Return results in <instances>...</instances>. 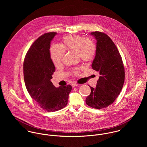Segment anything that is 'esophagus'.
I'll return each mask as SVG.
<instances>
[{
    "instance_id": "obj_1",
    "label": "esophagus",
    "mask_w": 147,
    "mask_h": 147,
    "mask_svg": "<svg viewBox=\"0 0 147 147\" xmlns=\"http://www.w3.org/2000/svg\"><path fill=\"white\" fill-rule=\"evenodd\" d=\"M71 85H72V87H75V86H78V85H79L78 84H77V83H72Z\"/></svg>"
}]
</instances>
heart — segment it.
I'll return each mask as SVG.
<instances>
[{"label": "heart", "instance_id": "b5f03b06", "mask_svg": "<svg viewBox=\"0 0 147 147\" xmlns=\"http://www.w3.org/2000/svg\"><path fill=\"white\" fill-rule=\"evenodd\" d=\"M76 52L80 59L84 62H90L94 57L96 52V45L91 38H85L79 35H69L64 37L61 46L53 45L50 49L51 57L56 67L61 65L63 61L65 51ZM78 72L75 71L77 74Z\"/></svg>", "mask_w": 147, "mask_h": 147}]
</instances>
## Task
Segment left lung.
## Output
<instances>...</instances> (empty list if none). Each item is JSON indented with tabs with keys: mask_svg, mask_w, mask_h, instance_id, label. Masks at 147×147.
Here are the masks:
<instances>
[{
	"mask_svg": "<svg viewBox=\"0 0 147 147\" xmlns=\"http://www.w3.org/2000/svg\"><path fill=\"white\" fill-rule=\"evenodd\" d=\"M96 40V52L92 64L100 75L96 88L90 86L91 92L86 104L97 109L112 104L119 94L125 82V69L119 52L111 39L100 32L90 33Z\"/></svg>",
	"mask_w": 147,
	"mask_h": 147,
	"instance_id": "8db88e82",
	"label": "left lung"
}]
</instances>
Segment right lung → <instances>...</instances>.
<instances>
[{
    "label": "right lung",
    "instance_id": "add662e5",
    "mask_svg": "<svg viewBox=\"0 0 147 147\" xmlns=\"http://www.w3.org/2000/svg\"><path fill=\"white\" fill-rule=\"evenodd\" d=\"M57 33H45L35 41L29 49L24 62V78L26 89L43 110L55 111L68 102L72 86L56 88L51 79L55 67L51 59L50 43Z\"/></svg>",
    "mask_w": 147,
    "mask_h": 147
}]
</instances>
